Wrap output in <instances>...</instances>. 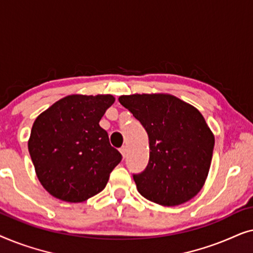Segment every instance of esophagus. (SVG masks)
Masks as SVG:
<instances>
[{
	"label": "esophagus",
	"instance_id": "34e87169",
	"mask_svg": "<svg viewBox=\"0 0 253 253\" xmlns=\"http://www.w3.org/2000/svg\"><path fill=\"white\" fill-rule=\"evenodd\" d=\"M120 152H121V154H122V157H123V158H126V152H127L126 147V146L121 147V148H120Z\"/></svg>",
	"mask_w": 253,
	"mask_h": 253
}]
</instances>
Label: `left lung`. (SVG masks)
I'll list each match as a JSON object with an SVG mask.
<instances>
[{"label":"left lung","mask_w":253,"mask_h":253,"mask_svg":"<svg viewBox=\"0 0 253 253\" xmlns=\"http://www.w3.org/2000/svg\"><path fill=\"white\" fill-rule=\"evenodd\" d=\"M148 134L150 161L133 175L138 192L161 206L192 199L205 184L214 134L196 107L167 93L121 95Z\"/></svg>","instance_id":"1"}]
</instances>
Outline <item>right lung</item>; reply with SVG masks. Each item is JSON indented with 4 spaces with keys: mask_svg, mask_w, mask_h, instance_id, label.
<instances>
[{
    "mask_svg": "<svg viewBox=\"0 0 253 253\" xmlns=\"http://www.w3.org/2000/svg\"><path fill=\"white\" fill-rule=\"evenodd\" d=\"M114 101L112 94H71L34 121L29 152L38 179L55 198L82 203L105 189L122 160L99 126Z\"/></svg>",
    "mask_w": 253,
    "mask_h": 253,
    "instance_id": "add662e5",
    "label": "right lung"
}]
</instances>
